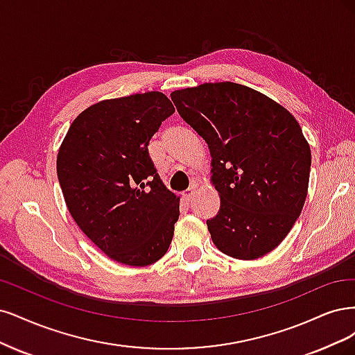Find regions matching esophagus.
Instances as JSON below:
<instances>
[{
    "instance_id": "esophagus-1",
    "label": "esophagus",
    "mask_w": 355,
    "mask_h": 355,
    "mask_svg": "<svg viewBox=\"0 0 355 355\" xmlns=\"http://www.w3.org/2000/svg\"><path fill=\"white\" fill-rule=\"evenodd\" d=\"M193 194H194V187H191V189H189V190H186L184 193H182V198H184V200L189 202L193 198Z\"/></svg>"
}]
</instances>
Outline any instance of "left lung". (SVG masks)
<instances>
[{
	"label": "left lung",
	"mask_w": 355,
	"mask_h": 355,
	"mask_svg": "<svg viewBox=\"0 0 355 355\" xmlns=\"http://www.w3.org/2000/svg\"><path fill=\"white\" fill-rule=\"evenodd\" d=\"M171 100L211 152V181L221 207L208 220L212 242L236 259L276 249L304 208L311 150L298 121L246 85L208 83Z\"/></svg>",
	"instance_id": "obj_1"
}]
</instances>
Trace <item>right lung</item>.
Returning a JSON list of instances; mask_svg holds the SVG:
<instances>
[{
  "label": "right lung",
  "instance_id": "right-lung-1",
  "mask_svg": "<svg viewBox=\"0 0 355 355\" xmlns=\"http://www.w3.org/2000/svg\"><path fill=\"white\" fill-rule=\"evenodd\" d=\"M175 112L159 91L96 103L75 118L57 155L66 207L110 259L146 267L174 236L180 198L156 173L147 146Z\"/></svg>",
  "mask_w": 355,
  "mask_h": 355
}]
</instances>
